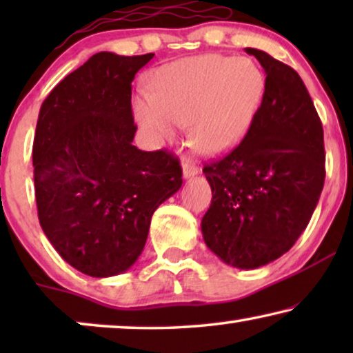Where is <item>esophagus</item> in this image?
<instances>
[{"mask_svg": "<svg viewBox=\"0 0 353 353\" xmlns=\"http://www.w3.org/2000/svg\"><path fill=\"white\" fill-rule=\"evenodd\" d=\"M181 170H183V178H185V180H188V178L196 176L197 172H199V168H197L196 163L186 161V162H183Z\"/></svg>", "mask_w": 353, "mask_h": 353, "instance_id": "obj_1", "label": "esophagus"}]
</instances>
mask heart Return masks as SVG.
Segmentation results:
<instances>
[{
    "instance_id": "obj_1",
    "label": "heart",
    "mask_w": 353,
    "mask_h": 353,
    "mask_svg": "<svg viewBox=\"0 0 353 353\" xmlns=\"http://www.w3.org/2000/svg\"><path fill=\"white\" fill-rule=\"evenodd\" d=\"M133 96V115L149 141L161 144L190 125L201 152L220 156L243 141L265 94V75L248 57L199 54L168 62Z\"/></svg>"
}]
</instances>
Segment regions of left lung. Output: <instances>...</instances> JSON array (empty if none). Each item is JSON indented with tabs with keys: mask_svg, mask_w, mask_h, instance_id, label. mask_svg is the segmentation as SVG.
<instances>
[{
	"mask_svg": "<svg viewBox=\"0 0 353 353\" xmlns=\"http://www.w3.org/2000/svg\"><path fill=\"white\" fill-rule=\"evenodd\" d=\"M265 94L234 151L204 167L212 204L202 216L207 248L241 270L263 267L307 228L325 185L323 127L299 74L255 48Z\"/></svg>",
	"mask_w": 353,
	"mask_h": 353,
	"instance_id": "1",
	"label": "left lung"
}]
</instances>
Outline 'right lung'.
<instances>
[{
    "label": "right lung",
    "instance_id": "right-lung-1",
    "mask_svg": "<svg viewBox=\"0 0 353 353\" xmlns=\"http://www.w3.org/2000/svg\"><path fill=\"white\" fill-rule=\"evenodd\" d=\"M152 57L96 52L54 86L38 114L41 230L67 263L93 278L133 267L152 214L183 183L176 157L133 146L132 81Z\"/></svg>",
    "mask_w": 353,
    "mask_h": 353
}]
</instances>
